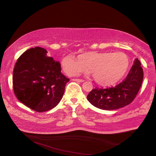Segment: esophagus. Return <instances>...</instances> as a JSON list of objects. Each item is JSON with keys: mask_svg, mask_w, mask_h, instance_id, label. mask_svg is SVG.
I'll use <instances>...</instances> for the list:
<instances>
[{"mask_svg": "<svg viewBox=\"0 0 156 156\" xmlns=\"http://www.w3.org/2000/svg\"><path fill=\"white\" fill-rule=\"evenodd\" d=\"M72 80L76 81V82H83L84 81V80H82V79H72Z\"/></svg>", "mask_w": 156, "mask_h": 156, "instance_id": "obj_1", "label": "esophagus"}]
</instances>
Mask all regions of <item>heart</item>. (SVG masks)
Returning a JSON list of instances; mask_svg holds the SVG:
<instances>
[{
  "label": "heart",
  "instance_id": "b5f03b06",
  "mask_svg": "<svg viewBox=\"0 0 156 156\" xmlns=\"http://www.w3.org/2000/svg\"><path fill=\"white\" fill-rule=\"evenodd\" d=\"M130 59L122 52H87L76 59L72 55H66L62 61L64 72L68 76L80 73H92L95 81L103 86L117 82L127 73Z\"/></svg>",
  "mask_w": 156,
  "mask_h": 156
}]
</instances>
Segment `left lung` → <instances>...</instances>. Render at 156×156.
Returning <instances> with one entry per match:
<instances>
[{"label":"left lung","mask_w":156,"mask_h":156,"mask_svg":"<svg viewBox=\"0 0 156 156\" xmlns=\"http://www.w3.org/2000/svg\"><path fill=\"white\" fill-rule=\"evenodd\" d=\"M144 71L141 62L135 59L128 74L120 84L107 88L96 87L89 92L88 101L102 110H115L131 103L141 87Z\"/></svg>","instance_id":"left-lung-1"}]
</instances>
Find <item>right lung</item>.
Returning a JSON list of instances; mask_svg holds the SVG:
<instances>
[{"label":"right lung","instance_id":"add662e5","mask_svg":"<svg viewBox=\"0 0 156 156\" xmlns=\"http://www.w3.org/2000/svg\"><path fill=\"white\" fill-rule=\"evenodd\" d=\"M35 47L25 51L16 61L12 76L13 90L18 100L37 112L58 105L69 79L61 72V65Z\"/></svg>","mask_w":156,"mask_h":156}]
</instances>
